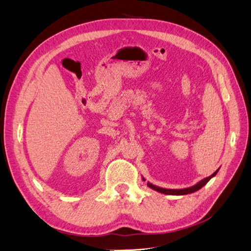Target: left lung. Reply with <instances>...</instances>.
Returning <instances> with one entry per match:
<instances>
[{"instance_id":"obj_1","label":"left lung","mask_w":251,"mask_h":251,"mask_svg":"<svg viewBox=\"0 0 251 251\" xmlns=\"http://www.w3.org/2000/svg\"><path fill=\"white\" fill-rule=\"evenodd\" d=\"M218 171H219V169L212 174V175H210L209 177H207V178H204V179H202L201 181H199L198 183L197 184H195V185H193V186H191V187H186V188H181V189H171V188H163V187H159V186H156V185H154V184H151V183H150V182H148V186L149 187H151V189H154V191H156V192H158V193H161V194H164V195H174V196H182V195H187V194H192V193H195V192H197V191H199L200 188H202L205 184L207 183V182L212 178V177H215L216 175H217V173H218ZM142 180L143 181H146V179H144L143 177H142Z\"/></svg>"}]
</instances>
